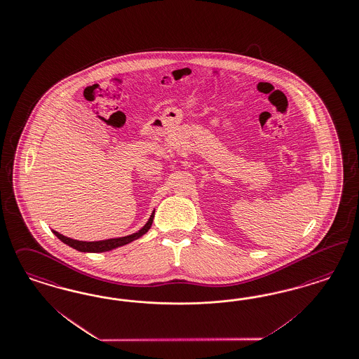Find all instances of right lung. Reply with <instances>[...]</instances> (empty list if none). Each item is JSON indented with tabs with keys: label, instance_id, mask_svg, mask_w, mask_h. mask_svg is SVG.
<instances>
[{
	"label": "right lung",
	"instance_id": "obj_1",
	"mask_svg": "<svg viewBox=\"0 0 359 359\" xmlns=\"http://www.w3.org/2000/svg\"><path fill=\"white\" fill-rule=\"evenodd\" d=\"M154 212H156L153 210L145 226H142L138 231H135L133 234H129V236H126V237H118V238L102 239V241H92V242H88V241H79V239L69 238V237H65V236L60 234V233L55 231V230H53V234L57 238L60 239V241H62L65 245L73 248V249H76V250H79V252H109V250L117 249V248L123 246V245H128V243L133 242L135 239L141 238L144 234H147V231H149V229L151 227V224H153Z\"/></svg>",
	"mask_w": 359,
	"mask_h": 359
}]
</instances>
